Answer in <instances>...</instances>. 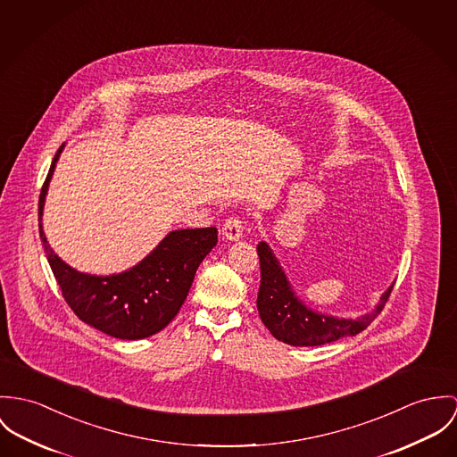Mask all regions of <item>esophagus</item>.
<instances>
[{"label":"esophagus","instance_id":"34e87169","mask_svg":"<svg viewBox=\"0 0 457 457\" xmlns=\"http://www.w3.org/2000/svg\"><path fill=\"white\" fill-rule=\"evenodd\" d=\"M242 233H244V224L238 217H229L226 219V222L222 224V235L226 240H240L242 238Z\"/></svg>","mask_w":457,"mask_h":457}]
</instances>
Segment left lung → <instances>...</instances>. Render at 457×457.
<instances>
[{"instance_id":"1","label":"left lung","mask_w":457,"mask_h":457,"mask_svg":"<svg viewBox=\"0 0 457 457\" xmlns=\"http://www.w3.org/2000/svg\"><path fill=\"white\" fill-rule=\"evenodd\" d=\"M257 255L261 264V286L257 293L259 317L270 333L287 345L317 347L345 337H355L382 312L393 291V286H389L377 306L357 319L320 313L296 296L278 259L266 242H259Z\"/></svg>"}]
</instances>
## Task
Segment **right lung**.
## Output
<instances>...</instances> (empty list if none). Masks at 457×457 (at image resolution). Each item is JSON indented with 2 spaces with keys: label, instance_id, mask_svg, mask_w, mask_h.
<instances>
[{
  "label": "right lung",
  "instance_id": "obj_1",
  "mask_svg": "<svg viewBox=\"0 0 457 457\" xmlns=\"http://www.w3.org/2000/svg\"><path fill=\"white\" fill-rule=\"evenodd\" d=\"M62 149L64 145L54 155L38 204L40 240L62 296L80 320L108 337L119 340L153 337L173 320L186 302L198 266L217 244V229L170 231L153 253L120 273L103 277L77 271L54 253L42 226L46 196Z\"/></svg>",
  "mask_w": 457,
  "mask_h": 457
}]
</instances>
